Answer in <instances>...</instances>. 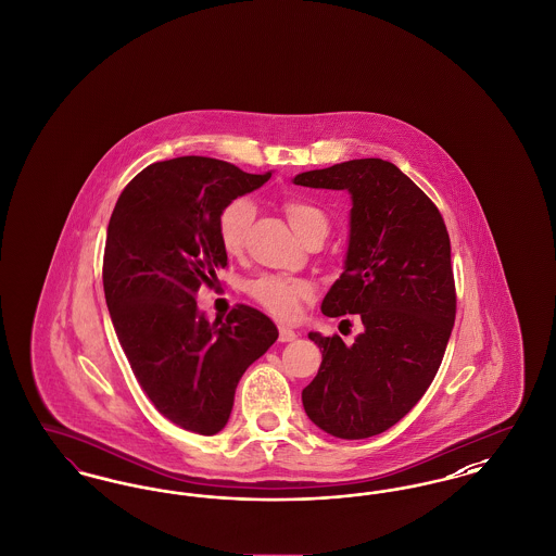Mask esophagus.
Listing matches in <instances>:
<instances>
[{
  "label": "esophagus",
  "instance_id": "obj_1",
  "mask_svg": "<svg viewBox=\"0 0 556 556\" xmlns=\"http://www.w3.org/2000/svg\"><path fill=\"white\" fill-rule=\"evenodd\" d=\"M295 338H298V333H295L293 329H290V327H283V325L279 327V342H283V344H286V342H293Z\"/></svg>",
  "mask_w": 556,
  "mask_h": 556
}]
</instances>
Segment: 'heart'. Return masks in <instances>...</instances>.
Returning <instances> with one entry per match:
<instances>
[{
	"instance_id": "1",
	"label": "heart",
	"mask_w": 556,
	"mask_h": 556,
	"mask_svg": "<svg viewBox=\"0 0 556 556\" xmlns=\"http://www.w3.org/2000/svg\"><path fill=\"white\" fill-rule=\"evenodd\" d=\"M283 212L290 220L291 229L304 241L313 236L325 239L329 231V216L308 200L288 198L283 202ZM254 214H256L254 204L245 198L233 200L223 208L218 216V238L227 254L241 252L248 229L254 220ZM313 291H315L313 283L306 279L277 277V275H263L248 283V293L261 306H265L268 313L279 318L295 317L298 304L302 300L313 298Z\"/></svg>"
}]
</instances>
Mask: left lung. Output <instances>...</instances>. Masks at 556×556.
<instances>
[{"label":"left lung","mask_w":556,"mask_h":556,"mask_svg":"<svg viewBox=\"0 0 556 556\" xmlns=\"http://www.w3.org/2000/svg\"><path fill=\"white\" fill-rule=\"evenodd\" d=\"M293 184L350 193L344 273L320 311L358 315L365 327L350 345L308 333L323 363L302 404L329 435L370 438L424 397L442 365L456 315L448 231L435 204L388 160H348Z\"/></svg>","instance_id":"8db88e82"}]
</instances>
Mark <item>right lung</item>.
Masks as SVG:
<instances>
[{
	"label": "right lung",
	"instance_id": "right-lung-1",
	"mask_svg": "<svg viewBox=\"0 0 556 556\" xmlns=\"http://www.w3.org/2000/svg\"><path fill=\"white\" fill-rule=\"evenodd\" d=\"M268 179L206 156L154 162L108 223L104 293L132 375L160 415L200 435L227 425L241 375L279 338L252 306L211 323L195 302L227 266L220 212Z\"/></svg>",
	"mask_w": 556,
	"mask_h": 556
}]
</instances>
